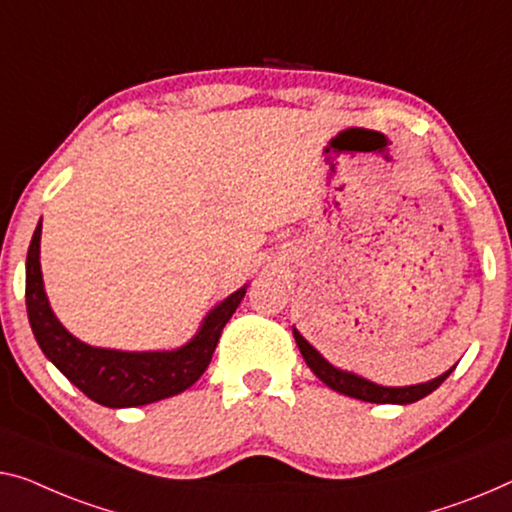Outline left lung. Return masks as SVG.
Returning <instances> with one entry per match:
<instances>
[{
  "label": "left lung",
  "instance_id": "1",
  "mask_svg": "<svg viewBox=\"0 0 512 512\" xmlns=\"http://www.w3.org/2000/svg\"><path fill=\"white\" fill-rule=\"evenodd\" d=\"M292 331H294L296 345H299L305 363H308V368L315 372V375L322 379L326 386L333 388V391H338L342 395H349V398L363 400V402H375V404H411V402H418L421 398H425V395L437 391V388L444 384V379L455 370V365H453V368L444 372V375L425 381V384L381 386V384H375V381L354 375V372L335 368V365L326 361V358L319 354L317 349L312 347L299 331H296V329H292Z\"/></svg>",
  "mask_w": 512,
  "mask_h": 512
}]
</instances>
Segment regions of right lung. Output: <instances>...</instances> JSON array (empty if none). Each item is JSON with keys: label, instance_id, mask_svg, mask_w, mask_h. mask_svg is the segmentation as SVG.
<instances>
[{"label": "right lung", "instance_id": "1", "mask_svg": "<svg viewBox=\"0 0 512 512\" xmlns=\"http://www.w3.org/2000/svg\"><path fill=\"white\" fill-rule=\"evenodd\" d=\"M41 227L38 220L27 250V317L41 352L73 386L103 407L126 409L179 395L204 375L220 333L239 308L248 285L213 305L193 338L177 349L124 352L94 347L75 338L50 308L41 271Z\"/></svg>", "mask_w": 512, "mask_h": 512}]
</instances>
